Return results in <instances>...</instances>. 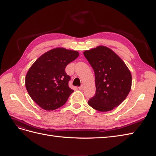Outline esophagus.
<instances>
[{
    "label": "esophagus",
    "instance_id": "esophagus-1",
    "mask_svg": "<svg viewBox=\"0 0 156 156\" xmlns=\"http://www.w3.org/2000/svg\"><path fill=\"white\" fill-rule=\"evenodd\" d=\"M78 88H79V89L81 90H83V89H84V85H83V84H82L81 86H80V87H78Z\"/></svg>",
    "mask_w": 156,
    "mask_h": 156
}]
</instances>
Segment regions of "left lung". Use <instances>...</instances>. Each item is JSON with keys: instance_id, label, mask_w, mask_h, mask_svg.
Wrapping results in <instances>:
<instances>
[{"instance_id": "obj_1", "label": "left lung", "mask_w": 156, "mask_h": 156, "mask_svg": "<svg viewBox=\"0 0 156 156\" xmlns=\"http://www.w3.org/2000/svg\"><path fill=\"white\" fill-rule=\"evenodd\" d=\"M93 68L96 93L88 101L99 112H109L122 103L129 94L132 76L122 59L110 48L98 46L84 52Z\"/></svg>"}]
</instances>
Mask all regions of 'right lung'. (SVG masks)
<instances>
[{
    "label": "right lung",
    "mask_w": 156,
    "mask_h": 156,
    "mask_svg": "<svg viewBox=\"0 0 156 156\" xmlns=\"http://www.w3.org/2000/svg\"><path fill=\"white\" fill-rule=\"evenodd\" d=\"M78 56L76 51L55 48L42 55L30 67L26 76V87L30 97L42 109H58L74 92L68 86L70 77L65 69Z\"/></svg>",
    "instance_id": "right-lung-1"
}]
</instances>
